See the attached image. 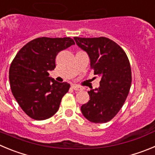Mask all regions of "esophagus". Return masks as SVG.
Listing matches in <instances>:
<instances>
[{"mask_svg":"<svg viewBox=\"0 0 155 155\" xmlns=\"http://www.w3.org/2000/svg\"><path fill=\"white\" fill-rule=\"evenodd\" d=\"M72 88H73V89L76 91L82 90V88L79 86H76V85H73V86H72Z\"/></svg>","mask_w":155,"mask_h":155,"instance_id":"1","label":"esophagus"}]
</instances>
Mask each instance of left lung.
<instances>
[{"label":"left lung","instance_id":"8db88e82","mask_svg":"<svg viewBox=\"0 0 155 155\" xmlns=\"http://www.w3.org/2000/svg\"><path fill=\"white\" fill-rule=\"evenodd\" d=\"M73 39L89 56L94 75L100 78L99 88L88 92L90 99L81 106V112L92 122H107L119 112L131 87V66L126 53L106 37Z\"/></svg>","mask_w":155,"mask_h":155}]
</instances>
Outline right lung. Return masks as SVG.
Returning <instances> with one entry per match:
<instances>
[{
  "instance_id": "add662e5",
  "label": "right lung",
  "mask_w": 155,
  "mask_h": 155,
  "mask_svg": "<svg viewBox=\"0 0 155 155\" xmlns=\"http://www.w3.org/2000/svg\"><path fill=\"white\" fill-rule=\"evenodd\" d=\"M74 44L70 37H40L27 43L16 55L9 70L11 92L30 118L47 119L60 108L70 85L56 82L48 72L56 67V55Z\"/></svg>"
}]
</instances>
